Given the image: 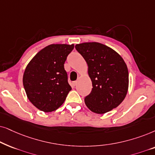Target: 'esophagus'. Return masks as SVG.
<instances>
[{
    "label": "esophagus",
    "instance_id": "obj_1",
    "mask_svg": "<svg viewBox=\"0 0 155 155\" xmlns=\"http://www.w3.org/2000/svg\"><path fill=\"white\" fill-rule=\"evenodd\" d=\"M72 84H73L74 86H76V84H77V81H73V82H72Z\"/></svg>",
    "mask_w": 155,
    "mask_h": 155
}]
</instances>
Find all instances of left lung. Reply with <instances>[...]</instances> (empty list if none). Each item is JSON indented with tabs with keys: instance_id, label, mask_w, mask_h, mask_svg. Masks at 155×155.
I'll list each match as a JSON object with an SVG mask.
<instances>
[{
	"instance_id": "obj_1",
	"label": "left lung",
	"mask_w": 155,
	"mask_h": 155,
	"mask_svg": "<svg viewBox=\"0 0 155 155\" xmlns=\"http://www.w3.org/2000/svg\"><path fill=\"white\" fill-rule=\"evenodd\" d=\"M87 63L91 91L84 98L92 112L103 114L119 106L128 88V70L122 57L110 47L98 42L76 45Z\"/></svg>"
}]
</instances>
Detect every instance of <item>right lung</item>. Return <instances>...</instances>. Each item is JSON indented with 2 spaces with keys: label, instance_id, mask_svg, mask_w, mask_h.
<instances>
[{
  "label": "right lung",
  "instance_id": "right-lung-1",
  "mask_svg": "<svg viewBox=\"0 0 155 155\" xmlns=\"http://www.w3.org/2000/svg\"><path fill=\"white\" fill-rule=\"evenodd\" d=\"M74 45H51L39 51L27 66L23 86L28 98L44 112L57 110L71 90L64 69Z\"/></svg>",
  "mask_w": 155,
  "mask_h": 155
}]
</instances>
